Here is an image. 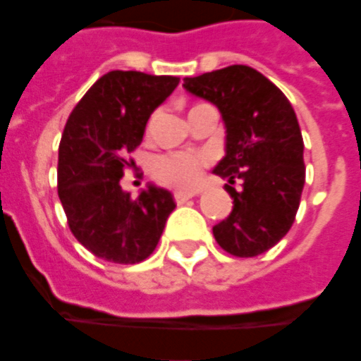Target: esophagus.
Listing matches in <instances>:
<instances>
[{"label":"esophagus","mask_w":361,"mask_h":361,"mask_svg":"<svg viewBox=\"0 0 361 361\" xmlns=\"http://www.w3.org/2000/svg\"><path fill=\"white\" fill-rule=\"evenodd\" d=\"M196 196V192H175V202L176 204H185L186 200H190V198H194Z\"/></svg>","instance_id":"34e87169"}]
</instances>
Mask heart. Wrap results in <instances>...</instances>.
I'll return each instance as SVG.
<instances>
[{
	"label": "heart",
	"mask_w": 361,
	"mask_h": 361,
	"mask_svg": "<svg viewBox=\"0 0 361 361\" xmlns=\"http://www.w3.org/2000/svg\"><path fill=\"white\" fill-rule=\"evenodd\" d=\"M208 157L196 152H171L153 161V175L163 185L175 188H192L198 185L202 176V167Z\"/></svg>",
	"instance_id": "1"
}]
</instances>
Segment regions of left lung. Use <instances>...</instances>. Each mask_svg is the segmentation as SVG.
Here are the masks:
<instances>
[{
	"label": "left lung",
	"instance_id": "left-lung-1",
	"mask_svg": "<svg viewBox=\"0 0 361 361\" xmlns=\"http://www.w3.org/2000/svg\"><path fill=\"white\" fill-rule=\"evenodd\" d=\"M183 87L214 104L226 128V155L214 175L227 178L233 209L214 226V237L235 257L262 255L290 231L305 185L298 116L286 94L249 66L185 78Z\"/></svg>",
	"mask_w": 361,
	"mask_h": 361
}]
</instances>
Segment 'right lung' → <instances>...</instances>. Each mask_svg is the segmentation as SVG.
Segmentation results:
<instances>
[{"label":"right lung","mask_w":361,"mask_h":361,"mask_svg":"<svg viewBox=\"0 0 361 361\" xmlns=\"http://www.w3.org/2000/svg\"><path fill=\"white\" fill-rule=\"evenodd\" d=\"M173 75L109 71L78 103L58 152V196L71 233L94 257L135 264L152 255L175 209L173 194L145 186L122 190L126 155L142 144L145 124L178 85Z\"/></svg>","instance_id":"obj_1"}]
</instances>
